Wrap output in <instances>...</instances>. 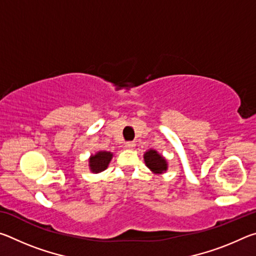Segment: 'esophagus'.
I'll return each mask as SVG.
<instances>
[{
  "mask_svg": "<svg viewBox=\"0 0 256 256\" xmlns=\"http://www.w3.org/2000/svg\"><path fill=\"white\" fill-rule=\"evenodd\" d=\"M125 146H126L128 149H133L134 146H136V144H134L133 141H128V142H126V144H125Z\"/></svg>",
  "mask_w": 256,
  "mask_h": 256,
  "instance_id": "esophagus-1",
  "label": "esophagus"
}]
</instances>
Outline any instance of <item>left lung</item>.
Wrapping results in <instances>:
<instances>
[{
	"mask_svg": "<svg viewBox=\"0 0 256 256\" xmlns=\"http://www.w3.org/2000/svg\"><path fill=\"white\" fill-rule=\"evenodd\" d=\"M144 162L146 167L150 168L156 174H162L167 170L166 160L158 154L156 150H149L148 152L144 154Z\"/></svg>",
	"mask_w": 256,
	"mask_h": 256,
	"instance_id": "1",
	"label": "left lung"
}]
</instances>
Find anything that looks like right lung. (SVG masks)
I'll return each instance as SVG.
<instances>
[{
	"label": "right lung",
	"instance_id": "1",
	"mask_svg": "<svg viewBox=\"0 0 256 256\" xmlns=\"http://www.w3.org/2000/svg\"><path fill=\"white\" fill-rule=\"evenodd\" d=\"M112 154L107 151H99L97 154L92 156L89 159V166L92 172H100L108 167Z\"/></svg>",
	"mask_w": 256,
	"mask_h": 256
}]
</instances>
